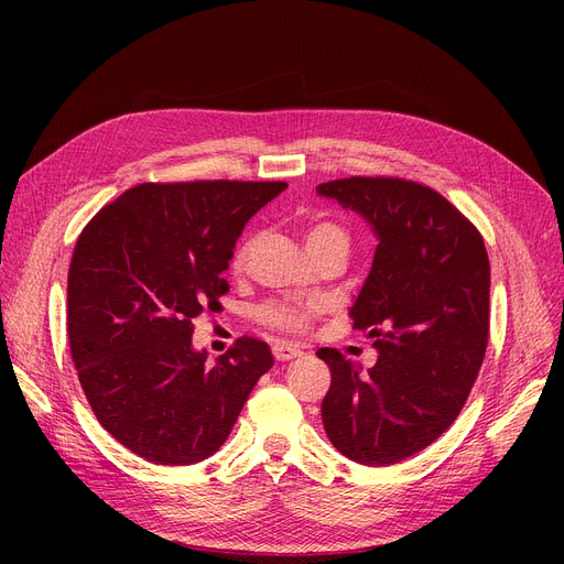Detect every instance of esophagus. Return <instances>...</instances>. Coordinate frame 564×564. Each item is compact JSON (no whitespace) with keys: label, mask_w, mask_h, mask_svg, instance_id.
I'll list each match as a JSON object with an SVG mask.
<instances>
[{"label":"esophagus","mask_w":564,"mask_h":564,"mask_svg":"<svg viewBox=\"0 0 564 564\" xmlns=\"http://www.w3.org/2000/svg\"><path fill=\"white\" fill-rule=\"evenodd\" d=\"M272 351H274V359L276 361H292V359H297V357H302V354H304L297 345H288V343H276L272 347Z\"/></svg>","instance_id":"34e87169"}]
</instances>
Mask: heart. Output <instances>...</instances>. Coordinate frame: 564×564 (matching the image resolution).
Segmentation results:
<instances>
[{
  "label": "heart",
  "instance_id": "1",
  "mask_svg": "<svg viewBox=\"0 0 564 564\" xmlns=\"http://www.w3.org/2000/svg\"><path fill=\"white\" fill-rule=\"evenodd\" d=\"M334 245L347 247V232L338 224H334V221H315V224H311V228L306 230L308 253L317 251V249H324V247H334ZM245 256H247V249L237 251V258H235L237 267L245 262ZM313 313H315V308L308 306V304L283 302V304H274V306L267 308L264 317H267V322H272L274 327L297 332V329L306 327Z\"/></svg>",
  "mask_w": 564,
  "mask_h": 564
}]
</instances>
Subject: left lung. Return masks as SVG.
Returning <instances> with one entry per match:
<instances>
[{"instance_id":"8db88e82","label":"left lung","mask_w":564,"mask_h":564,"mask_svg":"<svg viewBox=\"0 0 564 564\" xmlns=\"http://www.w3.org/2000/svg\"><path fill=\"white\" fill-rule=\"evenodd\" d=\"M317 194L364 217L377 249L354 297V327L375 338L361 372L319 347L332 370L322 423L351 462L389 466L446 432L476 381L489 332V258L480 232L438 192L400 177H345Z\"/></svg>"}]
</instances>
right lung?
Masks as SVG:
<instances>
[{
    "label": "right lung",
    "mask_w": 564,
    "mask_h": 564,
    "mask_svg": "<svg viewBox=\"0 0 564 564\" xmlns=\"http://www.w3.org/2000/svg\"><path fill=\"white\" fill-rule=\"evenodd\" d=\"M285 183H143L88 221L68 272V340L100 425L164 466L210 457L228 438L270 347L240 338L213 364L194 319L228 292L247 221Z\"/></svg>",
    "instance_id": "obj_1"
}]
</instances>
